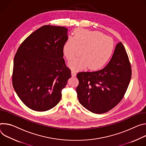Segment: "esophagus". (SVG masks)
<instances>
[{"label":"esophagus","mask_w":146,"mask_h":146,"mask_svg":"<svg viewBox=\"0 0 146 146\" xmlns=\"http://www.w3.org/2000/svg\"><path fill=\"white\" fill-rule=\"evenodd\" d=\"M71 75H72V76H75L76 75V72L74 71H71Z\"/></svg>","instance_id":"obj_1"}]
</instances>
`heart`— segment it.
I'll return each mask as SVG.
<instances>
[{
	"instance_id": "1",
	"label": "heart",
	"mask_w": 146,
	"mask_h": 146,
	"mask_svg": "<svg viewBox=\"0 0 146 146\" xmlns=\"http://www.w3.org/2000/svg\"><path fill=\"white\" fill-rule=\"evenodd\" d=\"M73 38H69L62 46L63 55L71 61L77 57L79 50H82V57L70 62L68 67L74 71L88 67L97 71L104 67L114 52L112 39L100 32L80 28L75 30Z\"/></svg>"
}]
</instances>
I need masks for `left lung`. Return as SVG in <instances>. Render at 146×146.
<instances>
[{
    "label": "left lung",
    "mask_w": 146,
    "mask_h": 146,
    "mask_svg": "<svg viewBox=\"0 0 146 146\" xmlns=\"http://www.w3.org/2000/svg\"><path fill=\"white\" fill-rule=\"evenodd\" d=\"M131 63L125 48L118 43L103 69L77 74L76 93L79 103L95 114H103L122 99L131 79Z\"/></svg>",
    "instance_id": "obj_1"
}]
</instances>
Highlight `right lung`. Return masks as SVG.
I'll return each mask as SVG.
<instances>
[{
  "label": "right lung",
  "mask_w": 146,
  "mask_h": 146,
  "mask_svg": "<svg viewBox=\"0 0 146 146\" xmlns=\"http://www.w3.org/2000/svg\"><path fill=\"white\" fill-rule=\"evenodd\" d=\"M67 32L64 27L42 26L23 41L14 56L13 86L23 103L32 110L54 107L71 76L62 53Z\"/></svg>",
  "instance_id": "add662e5"
}]
</instances>
